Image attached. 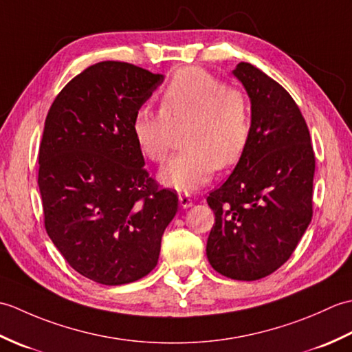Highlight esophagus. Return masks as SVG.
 Instances as JSON below:
<instances>
[{
    "instance_id": "obj_1",
    "label": "esophagus",
    "mask_w": 352,
    "mask_h": 352,
    "mask_svg": "<svg viewBox=\"0 0 352 352\" xmlns=\"http://www.w3.org/2000/svg\"><path fill=\"white\" fill-rule=\"evenodd\" d=\"M178 201L183 208H190L193 206V201L189 195H178Z\"/></svg>"
}]
</instances>
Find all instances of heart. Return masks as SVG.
<instances>
[{"label": "heart", "mask_w": 352, "mask_h": 352, "mask_svg": "<svg viewBox=\"0 0 352 352\" xmlns=\"http://www.w3.org/2000/svg\"><path fill=\"white\" fill-rule=\"evenodd\" d=\"M183 133L186 149L160 169V182L178 192H195L210 182L213 172L230 168L248 144L251 122L245 96L204 69L177 72L164 89L160 111L140 107L133 118V136L146 159L160 163L175 130Z\"/></svg>", "instance_id": "heart-1"}]
</instances>
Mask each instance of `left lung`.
Here are the masks:
<instances>
[{"label":"left lung","mask_w":352,"mask_h":352,"mask_svg":"<svg viewBox=\"0 0 352 352\" xmlns=\"http://www.w3.org/2000/svg\"><path fill=\"white\" fill-rule=\"evenodd\" d=\"M233 76L250 96L251 130L234 170L207 197L214 226L206 252L214 271L254 281L286 263L311 222L315 153L286 89L251 63Z\"/></svg>","instance_id":"8db88e82"}]
</instances>
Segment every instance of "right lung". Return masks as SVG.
I'll return each mask as SVG.
<instances>
[{
    "mask_svg": "<svg viewBox=\"0 0 352 352\" xmlns=\"http://www.w3.org/2000/svg\"><path fill=\"white\" fill-rule=\"evenodd\" d=\"M164 80L125 62L89 66L45 119L39 192L45 228L65 260L106 286L133 283L159 261L178 208L145 170L133 118Z\"/></svg>",
    "mask_w": 352,
    "mask_h": 352,
    "instance_id": "1",
    "label": "right lung"
}]
</instances>
